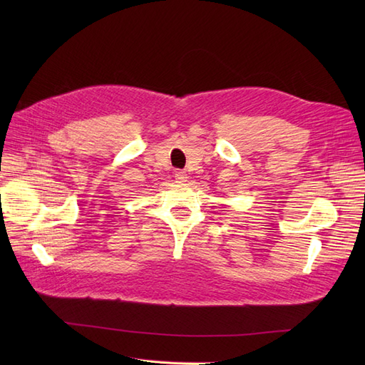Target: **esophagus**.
Here are the masks:
<instances>
[{
  "instance_id": "obj_1",
  "label": "esophagus",
  "mask_w": 365,
  "mask_h": 365,
  "mask_svg": "<svg viewBox=\"0 0 365 365\" xmlns=\"http://www.w3.org/2000/svg\"><path fill=\"white\" fill-rule=\"evenodd\" d=\"M175 180L178 181V182H185L187 181V173L182 172V170L175 172Z\"/></svg>"
}]
</instances>
